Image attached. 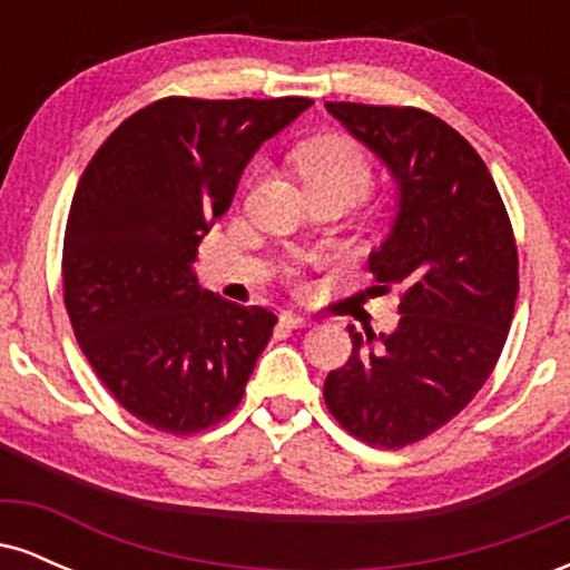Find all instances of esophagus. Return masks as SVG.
Masks as SVG:
<instances>
[{
	"instance_id": "34e87169",
	"label": "esophagus",
	"mask_w": 570,
	"mask_h": 570,
	"mask_svg": "<svg viewBox=\"0 0 570 570\" xmlns=\"http://www.w3.org/2000/svg\"><path fill=\"white\" fill-rule=\"evenodd\" d=\"M281 324L289 326V330H303V326H311L313 322L307 316H299V313H294V311H284L281 313Z\"/></svg>"
}]
</instances>
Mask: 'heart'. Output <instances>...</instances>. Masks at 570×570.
<instances>
[{"label": "heart", "mask_w": 570, "mask_h": 570, "mask_svg": "<svg viewBox=\"0 0 570 570\" xmlns=\"http://www.w3.org/2000/svg\"><path fill=\"white\" fill-rule=\"evenodd\" d=\"M294 168L307 193H337L348 200L367 193L375 176L367 153L345 136L303 144L294 153Z\"/></svg>", "instance_id": "obj_1"}]
</instances>
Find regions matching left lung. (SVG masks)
<instances>
[{
	"label": "left lung",
	"instance_id": "obj_1",
	"mask_svg": "<svg viewBox=\"0 0 570 570\" xmlns=\"http://www.w3.org/2000/svg\"><path fill=\"white\" fill-rule=\"evenodd\" d=\"M399 185L389 238L370 254L381 292L399 289V326L375 340L351 326L348 362L324 402L372 448L399 450L466 407L499 362L520 289L517 244L499 187L476 149L415 107L326 101Z\"/></svg>",
	"mask_w": 570,
	"mask_h": 570
}]
</instances>
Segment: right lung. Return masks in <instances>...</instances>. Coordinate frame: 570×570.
Returning a JSON list of instances; mask_svg holds the SVG:
<instances>
[{
  "mask_svg": "<svg viewBox=\"0 0 570 570\" xmlns=\"http://www.w3.org/2000/svg\"><path fill=\"white\" fill-rule=\"evenodd\" d=\"M311 98L168 96L96 149L63 233V303L117 402L163 434L225 421L278 318L198 286L193 263L259 144Z\"/></svg>",
  "mask_w": 570,
  "mask_h": 570,
  "instance_id": "add662e5",
  "label": "right lung"
}]
</instances>
